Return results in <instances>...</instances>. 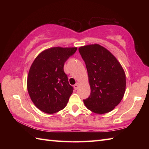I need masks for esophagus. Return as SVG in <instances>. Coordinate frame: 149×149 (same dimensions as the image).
Here are the masks:
<instances>
[{"label": "esophagus", "instance_id": "esophagus-1", "mask_svg": "<svg viewBox=\"0 0 149 149\" xmlns=\"http://www.w3.org/2000/svg\"><path fill=\"white\" fill-rule=\"evenodd\" d=\"M78 87H79V83H77L75 84L74 85V88L75 90H77V88H78Z\"/></svg>", "mask_w": 149, "mask_h": 149}]
</instances>
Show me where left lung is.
Returning <instances> with one entry per match:
<instances>
[{"label":"left lung","mask_w":149,"mask_h":149,"mask_svg":"<svg viewBox=\"0 0 149 149\" xmlns=\"http://www.w3.org/2000/svg\"><path fill=\"white\" fill-rule=\"evenodd\" d=\"M86 64L91 93L83 100L88 109L97 114L111 111L125 91V74L118 60L99 44L79 48Z\"/></svg>","instance_id":"1"}]
</instances>
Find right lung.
I'll use <instances>...</instances> for the list:
<instances>
[{"instance_id":"1","label":"right lung","mask_w":149,"mask_h":149,"mask_svg":"<svg viewBox=\"0 0 149 149\" xmlns=\"http://www.w3.org/2000/svg\"><path fill=\"white\" fill-rule=\"evenodd\" d=\"M77 47H52L34 59L28 74V93L42 111L53 114L64 109L74 88L70 85L63 66Z\"/></svg>"}]
</instances>
